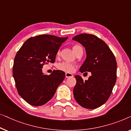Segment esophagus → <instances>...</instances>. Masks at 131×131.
Here are the masks:
<instances>
[{"instance_id": "34e87169", "label": "esophagus", "mask_w": 131, "mask_h": 131, "mask_svg": "<svg viewBox=\"0 0 131 131\" xmlns=\"http://www.w3.org/2000/svg\"><path fill=\"white\" fill-rule=\"evenodd\" d=\"M65 77H66V78H70V77H72L73 75L72 74V73L66 72L65 73Z\"/></svg>"}]
</instances>
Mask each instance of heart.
Masks as SVG:
<instances>
[{
  "label": "heart",
  "instance_id": "obj_1",
  "mask_svg": "<svg viewBox=\"0 0 131 131\" xmlns=\"http://www.w3.org/2000/svg\"><path fill=\"white\" fill-rule=\"evenodd\" d=\"M80 48H82L80 46L78 45H75L73 47V51H74L75 53H76V51L78 50ZM60 51H58V53H57V55H59ZM57 68L59 70H60V71H62L63 72H65L68 73H71L72 72L74 71L75 69V65H73V64L68 63V62H61V63H59L58 66H57Z\"/></svg>",
  "mask_w": 131,
  "mask_h": 131
}]
</instances>
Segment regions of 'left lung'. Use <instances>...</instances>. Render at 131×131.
<instances>
[{
  "label": "left lung",
  "instance_id": "1",
  "mask_svg": "<svg viewBox=\"0 0 131 131\" xmlns=\"http://www.w3.org/2000/svg\"><path fill=\"white\" fill-rule=\"evenodd\" d=\"M72 40L85 49L86 58L80 71L91 73L85 81L80 75H75L74 98L83 107L94 109L104 104L111 95L116 81V60L106 43L94 35L81 34Z\"/></svg>",
  "mask_w": 131,
  "mask_h": 131
}]
</instances>
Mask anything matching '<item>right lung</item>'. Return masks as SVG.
Segmentation results:
<instances>
[{"mask_svg":"<svg viewBox=\"0 0 131 131\" xmlns=\"http://www.w3.org/2000/svg\"><path fill=\"white\" fill-rule=\"evenodd\" d=\"M68 38L49 34L35 36L28 38L16 53L13 77L18 94L29 104L39 106L47 103L65 79L63 71L54 70L47 75L42 68L49 62L54 63L59 47Z\"/></svg>","mask_w":131,"mask_h":131,"instance_id":"obj_1","label":"right lung"}]
</instances>
